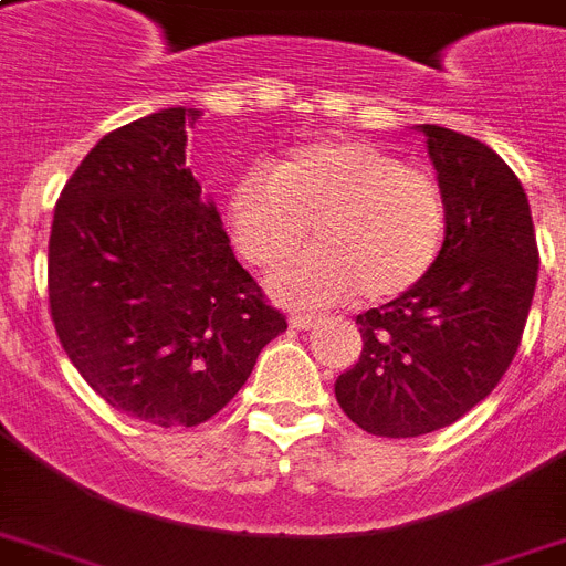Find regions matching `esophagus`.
Returning a JSON list of instances; mask_svg holds the SVG:
<instances>
[{
  "instance_id": "obj_1",
  "label": "esophagus",
  "mask_w": 566,
  "mask_h": 566,
  "mask_svg": "<svg viewBox=\"0 0 566 566\" xmlns=\"http://www.w3.org/2000/svg\"><path fill=\"white\" fill-rule=\"evenodd\" d=\"M314 326H317V317H311V314H293L291 317V328H296V332H308Z\"/></svg>"
}]
</instances>
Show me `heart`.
I'll return each mask as SVG.
<instances>
[{
	"mask_svg": "<svg viewBox=\"0 0 566 566\" xmlns=\"http://www.w3.org/2000/svg\"><path fill=\"white\" fill-rule=\"evenodd\" d=\"M231 243L261 273H275L308 240L317 249L275 275L287 305L364 302L411 293L438 264L447 202L431 172L367 140L293 146L273 172H243L226 199Z\"/></svg>",
	"mask_w": 566,
	"mask_h": 566,
	"instance_id": "1",
	"label": "heart"
}]
</instances>
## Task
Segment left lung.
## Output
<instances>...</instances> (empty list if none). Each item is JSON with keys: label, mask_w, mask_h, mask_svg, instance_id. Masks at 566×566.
I'll return each instance as SVG.
<instances>
[{"label": "left lung", "mask_w": 566, "mask_h": 566, "mask_svg": "<svg viewBox=\"0 0 566 566\" xmlns=\"http://www.w3.org/2000/svg\"><path fill=\"white\" fill-rule=\"evenodd\" d=\"M447 202L438 264L411 293L358 314L361 358L340 373L344 413L378 438L461 420L514 361L537 284L526 190L475 137L420 126Z\"/></svg>", "instance_id": "1"}]
</instances>
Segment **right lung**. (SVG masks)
Wrapping results in <instances>:
<instances>
[{
	"label": "right lung",
	"instance_id": "right-lung-1",
	"mask_svg": "<svg viewBox=\"0 0 566 566\" xmlns=\"http://www.w3.org/2000/svg\"><path fill=\"white\" fill-rule=\"evenodd\" d=\"M199 117L164 108L102 137L49 234V311L66 358L111 408L161 429L211 420L287 328L185 164Z\"/></svg>",
	"mask_w": 566,
	"mask_h": 566
}]
</instances>
